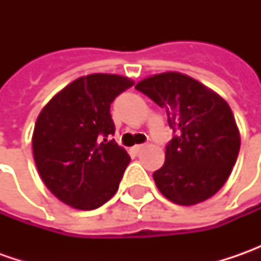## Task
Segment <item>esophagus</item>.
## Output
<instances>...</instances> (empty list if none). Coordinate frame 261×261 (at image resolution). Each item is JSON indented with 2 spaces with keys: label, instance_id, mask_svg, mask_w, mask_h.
<instances>
[{
  "label": "esophagus",
  "instance_id": "34e87169",
  "mask_svg": "<svg viewBox=\"0 0 261 261\" xmlns=\"http://www.w3.org/2000/svg\"><path fill=\"white\" fill-rule=\"evenodd\" d=\"M144 148H146L145 144H141V145H135V146H134V148H132V151L138 154V152H141V151H142Z\"/></svg>",
  "mask_w": 261,
  "mask_h": 261
}]
</instances>
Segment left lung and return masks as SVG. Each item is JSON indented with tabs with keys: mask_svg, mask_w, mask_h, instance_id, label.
I'll return each mask as SVG.
<instances>
[{
	"mask_svg": "<svg viewBox=\"0 0 261 261\" xmlns=\"http://www.w3.org/2000/svg\"><path fill=\"white\" fill-rule=\"evenodd\" d=\"M167 112L175 135L166 163L154 173L158 190L177 205L192 206L225 185L240 152V130L225 100L192 76L163 72L135 86Z\"/></svg>",
	"mask_w": 261,
	"mask_h": 261,
	"instance_id": "left-lung-1",
	"label": "left lung"
}]
</instances>
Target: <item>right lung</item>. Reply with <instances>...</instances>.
Returning <instances> with one entry per match:
<instances>
[{"instance_id":"add662e5","label":"right lung","mask_w":261,"mask_h":261,"mask_svg":"<svg viewBox=\"0 0 261 261\" xmlns=\"http://www.w3.org/2000/svg\"><path fill=\"white\" fill-rule=\"evenodd\" d=\"M132 86V80L115 74L80 76L37 116L32 138L36 167L61 202L91 211L117 192L130 156L110 139V105Z\"/></svg>"}]
</instances>
